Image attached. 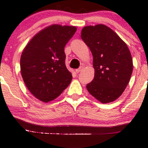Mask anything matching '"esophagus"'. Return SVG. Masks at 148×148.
Listing matches in <instances>:
<instances>
[{
	"label": "esophagus",
	"instance_id": "obj_1",
	"mask_svg": "<svg viewBox=\"0 0 148 148\" xmlns=\"http://www.w3.org/2000/svg\"><path fill=\"white\" fill-rule=\"evenodd\" d=\"M83 68H83V66L80 67V68H78V69H76V73H77V74H78V73H79L80 72H81V71L83 70Z\"/></svg>",
	"mask_w": 148,
	"mask_h": 148
}]
</instances>
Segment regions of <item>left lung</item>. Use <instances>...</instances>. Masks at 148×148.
<instances>
[{"label": "left lung", "mask_w": 148, "mask_h": 148, "mask_svg": "<svg viewBox=\"0 0 148 148\" xmlns=\"http://www.w3.org/2000/svg\"><path fill=\"white\" fill-rule=\"evenodd\" d=\"M81 38L93 55L94 78L87 85L91 96L101 103H109L122 94L131 77L133 63L128 46L104 24L87 26Z\"/></svg>", "instance_id": "obj_1"}]
</instances>
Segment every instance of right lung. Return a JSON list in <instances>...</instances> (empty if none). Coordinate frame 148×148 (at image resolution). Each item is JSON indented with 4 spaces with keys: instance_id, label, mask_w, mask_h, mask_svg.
Returning a JSON list of instances; mask_svg holds the SVG:
<instances>
[{
    "instance_id": "add662e5",
    "label": "right lung",
    "mask_w": 148,
    "mask_h": 148,
    "mask_svg": "<svg viewBox=\"0 0 148 148\" xmlns=\"http://www.w3.org/2000/svg\"><path fill=\"white\" fill-rule=\"evenodd\" d=\"M74 26L52 24L38 32L24 48L20 71L28 89L44 102L59 96L70 85L64 48L76 31Z\"/></svg>"
}]
</instances>
